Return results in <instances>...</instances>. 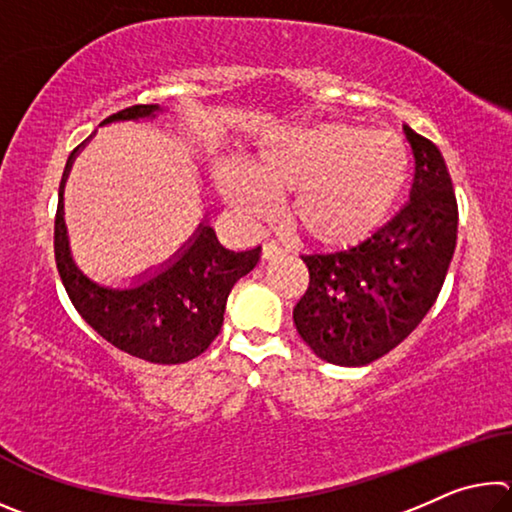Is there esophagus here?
<instances>
[{"mask_svg": "<svg viewBox=\"0 0 512 512\" xmlns=\"http://www.w3.org/2000/svg\"><path fill=\"white\" fill-rule=\"evenodd\" d=\"M284 255V248L273 244V241H266V244L262 246V257L264 259H275V257H282Z\"/></svg>", "mask_w": 512, "mask_h": 512, "instance_id": "esophagus-1", "label": "esophagus"}]
</instances>
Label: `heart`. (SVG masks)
<instances>
[{"label":"heart","instance_id":"heart-1","mask_svg":"<svg viewBox=\"0 0 512 512\" xmlns=\"http://www.w3.org/2000/svg\"><path fill=\"white\" fill-rule=\"evenodd\" d=\"M409 149L393 135L345 121L277 133L248 164L216 185L239 214L264 221L271 201H287L293 230L320 246H350L386 219L409 178Z\"/></svg>","mask_w":512,"mask_h":512}]
</instances>
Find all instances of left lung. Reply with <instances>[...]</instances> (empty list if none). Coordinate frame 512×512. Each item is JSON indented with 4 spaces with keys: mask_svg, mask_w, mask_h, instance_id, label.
I'll list each match as a JSON object with an SVG mask.
<instances>
[{
    "mask_svg": "<svg viewBox=\"0 0 512 512\" xmlns=\"http://www.w3.org/2000/svg\"><path fill=\"white\" fill-rule=\"evenodd\" d=\"M415 171L409 203L375 235L339 253L302 255L309 287L293 323L316 357L366 366L397 348L443 289L458 205L438 146L404 124Z\"/></svg>",
    "mask_w": 512,
    "mask_h": 512,
    "instance_id": "obj_1",
    "label": "left lung"
}]
</instances>
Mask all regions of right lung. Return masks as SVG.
Returning a JSON list of instances; mask_svg holds the SVG:
<instances>
[{
    "mask_svg": "<svg viewBox=\"0 0 512 512\" xmlns=\"http://www.w3.org/2000/svg\"><path fill=\"white\" fill-rule=\"evenodd\" d=\"M160 106H131L115 112L103 124L155 117ZM83 146V144H81ZM76 146L60 183L54 225V253L60 280L72 305L94 332L117 350L149 363H185L203 354L221 332L225 302L239 277L253 271L262 248L228 250L210 225H198L185 250L149 280L131 289H110L92 282L74 264L63 221V187Z\"/></svg>",
    "mask_w": 512,
    "mask_h": 512,
    "instance_id": "obj_1",
    "label": "right lung"
}]
</instances>
